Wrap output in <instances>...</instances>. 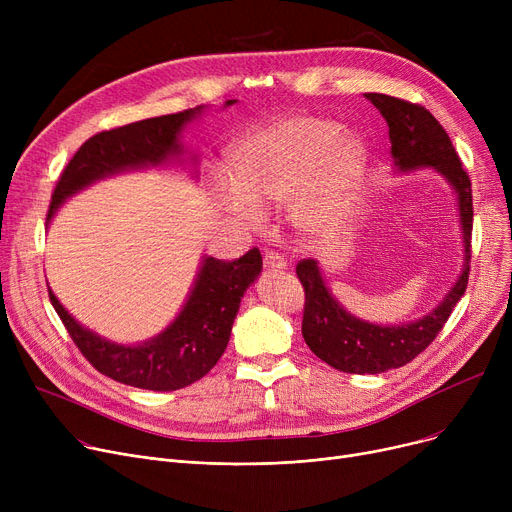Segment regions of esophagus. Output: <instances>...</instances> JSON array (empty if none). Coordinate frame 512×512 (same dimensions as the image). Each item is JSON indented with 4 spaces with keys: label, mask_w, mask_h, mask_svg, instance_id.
I'll use <instances>...</instances> for the list:
<instances>
[{
    "label": "esophagus",
    "mask_w": 512,
    "mask_h": 512,
    "mask_svg": "<svg viewBox=\"0 0 512 512\" xmlns=\"http://www.w3.org/2000/svg\"><path fill=\"white\" fill-rule=\"evenodd\" d=\"M263 267L265 270H284L286 267V261L280 253L276 251H265L263 253Z\"/></svg>",
    "instance_id": "1"
}]
</instances>
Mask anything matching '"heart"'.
Wrapping results in <instances>:
<instances>
[{"instance_id":"b5f03b06","label":"heart","mask_w":512,"mask_h":512,"mask_svg":"<svg viewBox=\"0 0 512 512\" xmlns=\"http://www.w3.org/2000/svg\"><path fill=\"white\" fill-rule=\"evenodd\" d=\"M367 149L340 124L292 116L261 126L230 151L232 176L226 203L242 222H257V211L288 203L290 222L307 236L326 234L359 184Z\"/></svg>"}]
</instances>
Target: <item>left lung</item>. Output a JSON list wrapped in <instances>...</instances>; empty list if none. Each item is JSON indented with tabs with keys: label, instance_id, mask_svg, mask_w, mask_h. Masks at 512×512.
Returning a JSON list of instances; mask_svg holds the SVG:
<instances>
[{
	"label": "left lung",
	"instance_id": "left-lung-1",
	"mask_svg": "<svg viewBox=\"0 0 512 512\" xmlns=\"http://www.w3.org/2000/svg\"><path fill=\"white\" fill-rule=\"evenodd\" d=\"M365 97L378 107L388 122L390 153L396 170H436L459 195L465 263L459 280L434 311L411 324L380 326L351 315L332 297L315 259L299 261L297 276L305 288L303 338L307 346L330 367L361 375L384 373L407 365L434 342L467 290L473 232L471 180L442 124L419 103L384 93H365Z\"/></svg>",
	"mask_w": 512,
	"mask_h": 512
}]
</instances>
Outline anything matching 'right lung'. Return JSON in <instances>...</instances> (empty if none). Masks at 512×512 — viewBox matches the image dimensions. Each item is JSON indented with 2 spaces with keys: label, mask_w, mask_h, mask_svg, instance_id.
Wrapping results in <instances>:
<instances>
[{
  "label": "right lung",
  "mask_w": 512,
  "mask_h": 512,
  "mask_svg": "<svg viewBox=\"0 0 512 512\" xmlns=\"http://www.w3.org/2000/svg\"><path fill=\"white\" fill-rule=\"evenodd\" d=\"M232 103L234 99L226 101L224 107ZM197 114H201V105L195 110L103 130L85 141L56 184L47 222L68 197L99 178L159 166L180 157L184 153V145L178 141L180 132ZM261 265L259 249H251L234 261L205 257L178 317L164 332L137 346L116 344L83 328L51 290L49 301L78 351L99 373L126 386L170 392L195 384L220 361L242 294L261 274Z\"/></svg>",
  "instance_id": "right-lung-1"
}]
</instances>
